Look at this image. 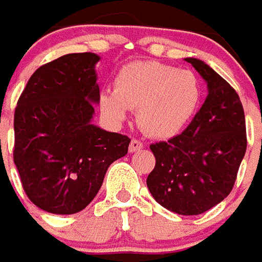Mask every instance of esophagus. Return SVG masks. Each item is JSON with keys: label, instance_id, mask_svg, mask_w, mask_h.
Listing matches in <instances>:
<instances>
[{"label": "esophagus", "instance_id": "esophagus-1", "mask_svg": "<svg viewBox=\"0 0 262 262\" xmlns=\"http://www.w3.org/2000/svg\"><path fill=\"white\" fill-rule=\"evenodd\" d=\"M143 148V143L140 140H136V139H133L130 141V144H129V151L130 152H136V151H140Z\"/></svg>", "mask_w": 262, "mask_h": 262}]
</instances>
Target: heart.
<instances>
[{
  "label": "heart",
  "instance_id": "heart-1",
  "mask_svg": "<svg viewBox=\"0 0 262 262\" xmlns=\"http://www.w3.org/2000/svg\"><path fill=\"white\" fill-rule=\"evenodd\" d=\"M203 87L194 72L158 61L126 63L114 79V90L100 94L102 114L123 123L137 108L136 122L147 136L170 139L179 135L199 110Z\"/></svg>",
  "mask_w": 262,
  "mask_h": 262
}]
</instances>
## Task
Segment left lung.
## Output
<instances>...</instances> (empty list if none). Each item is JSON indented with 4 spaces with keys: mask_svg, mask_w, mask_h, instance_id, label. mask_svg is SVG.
Instances as JSON below:
<instances>
[{
    "mask_svg": "<svg viewBox=\"0 0 262 262\" xmlns=\"http://www.w3.org/2000/svg\"><path fill=\"white\" fill-rule=\"evenodd\" d=\"M186 61L207 82L208 94L180 135L151 144L156 166L147 186L166 210L199 215L232 191L247 137L243 105L233 87L200 59Z\"/></svg>",
    "mask_w": 262,
    "mask_h": 262,
    "instance_id": "left-lung-1",
    "label": "left lung"
}]
</instances>
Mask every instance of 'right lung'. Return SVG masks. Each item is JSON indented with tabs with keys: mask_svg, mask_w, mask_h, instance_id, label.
Segmentation results:
<instances>
[{
	"mask_svg": "<svg viewBox=\"0 0 262 262\" xmlns=\"http://www.w3.org/2000/svg\"><path fill=\"white\" fill-rule=\"evenodd\" d=\"M93 52L67 54L29 79L15 108L13 162L38 208L76 214L100 190L108 166L127 154L130 139L93 125L100 89Z\"/></svg>",
	"mask_w": 262,
	"mask_h": 262,
	"instance_id": "right-lung-1",
	"label": "right lung"
}]
</instances>
